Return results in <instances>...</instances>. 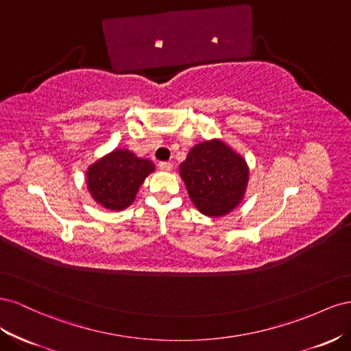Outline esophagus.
<instances>
[{
    "mask_svg": "<svg viewBox=\"0 0 351 351\" xmlns=\"http://www.w3.org/2000/svg\"><path fill=\"white\" fill-rule=\"evenodd\" d=\"M158 167L162 169V170H165V172H170V170H172V167H173V165L169 163V162H160Z\"/></svg>",
    "mask_w": 351,
    "mask_h": 351,
    "instance_id": "34e87169",
    "label": "esophagus"
}]
</instances>
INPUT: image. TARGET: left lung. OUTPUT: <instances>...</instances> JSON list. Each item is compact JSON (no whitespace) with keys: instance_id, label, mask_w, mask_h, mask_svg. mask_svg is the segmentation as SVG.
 Returning a JSON list of instances; mask_svg holds the SVG:
<instances>
[{"instance_id":"obj_1","label":"left lung","mask_w":351,"mask_h":351,"mask_svg":"<svg viewBox=\"0 0 351 351\" xmlns=\"http://www.w3.org/2000/svg\"><path fill=\"white\" fill-rule=\"evenodd\" d=\"M179 172L191 202L210 217L223 216L235 208L248 181V169L243 157L220 141L195 145Z\"/></svg>"}]
</instances>
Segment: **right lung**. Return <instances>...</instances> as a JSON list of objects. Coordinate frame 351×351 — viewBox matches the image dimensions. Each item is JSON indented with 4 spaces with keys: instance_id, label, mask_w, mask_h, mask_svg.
<instances>
[{
    "instance_id": "right-lung-1",
    "label": "right lung",
    "mask_w": 351,
    "mask_h": 351,
    "mask_svg": "<svg viewBox=\"0 0 351 351\" xmlns=\"http://www.w3.org/2000/svg\"><path fill=\"white\" fill-rule=\"evenodd\" d=\"M154 170L147 158L128 149H116L88 169V189L95 202L110 210L131 206L144 179Z\"/></svg>"
}]
</instances>
